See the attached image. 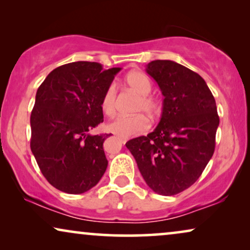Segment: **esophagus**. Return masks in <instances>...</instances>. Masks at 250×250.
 <instances>
[{
	"label": "esophagus",
	"mask_w": 250,
	"mask_h": 250,
	"mask_svg": "<svg viewBox=\"0 0 250 250\" xmlns=\"http://www.w3.org/2000/svg\"><path fill=\"white\" fill-rule=\"evenodd\" d=\"M117 139L119 140V141H121V142L123 143V145H125V143H126V142H127V140H128L127 138H122V136H118V138H117Z\"/></svg>",
	"instance_id": "34e87169"
}]
</instances>
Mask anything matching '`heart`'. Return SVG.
Segmentation results:
<instances>
[{"label": "heart", "instance_id": "b5f03b06", "mask_svg": "<svg viewBox=\"0 0 250 250\" xmlns=\"http://www.w3.org/2000/svg\"><path fill=\"white\" fill-rule=\"evenodd\" d=\"M125 84L131 87L135 93L140 95L138 102V108L142 109L148 114H153L158 110V101L155 98L149 95L151 92V82L142 71H131L124 78ZM101 109L105 115L110 116L115 112L116 109V87L114 84L109 85L105 88L101 99ZM149 127V122L145 116L141 114L133 116H116L107 124V129L109 132L117 134L119 136H128L140 134L145 132Z\"/></svg>", "mask_w": 250, "mask_h": 250}]
</instances>
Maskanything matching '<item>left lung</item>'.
Wrapping results in <instances>:
<instances>
[{
  "mask_svg": "<svg viewBox=\"0 0 250 250\" xmlns=\"http://www.w3.org/2000/svg\"><path fill=\"white\" fill-rule=\"evenodd\" d=\"M146 71L164 95L159 124L127 148L150 189L174 196L199 179L215 150L220 124L216 102L204 78L170 60H155Z\"/></svg>",
  "mask_w": 250,
  "mask_h": 250,
  "instance_id": "1",
  "label": "left lung"
}]
</instances>
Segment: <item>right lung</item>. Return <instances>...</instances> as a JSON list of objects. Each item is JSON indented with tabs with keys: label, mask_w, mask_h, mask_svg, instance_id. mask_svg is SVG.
Masks as SVG:
<instances>
[{
	"label": "right lung",
	"mask_w": 250,
	"mask_h": 250,
	"mask_svg": "<svg viewBox=\"0 0 250 250\" xmlns=\"http://www.w3.org/2000/svg\"><path fill=\"white\" fill-rule=\"evenodd\" d=\"M122 68L77 61L53 69L36 92L30 149L51 186L70 194L97 186L108 166L104 142L92 135L104 122L101 99Z\"/></svg>",
	"instance_id": "right-lung-1"
}]
</instances>
